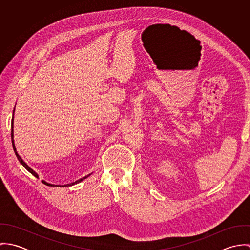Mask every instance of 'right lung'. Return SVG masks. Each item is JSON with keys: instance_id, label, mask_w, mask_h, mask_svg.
Wrapping results in <instances>:
<instances>
[{"instance_id": "obj_1", "label": "right lung", "mask_w": 250, "mask_h": 250, "mask_svg": "<svg viewBox=\"0 0 250 250\" xmlns=\"http://www.w3.org/2000/svg\"><path fill=\"white\" fill-rule=\"evenodd\" d=\"M13 113H14V110H13ZM11 142H12V146H13V150H14V152H15V155H16V157H17V159H18V161L20 162V164L30 172V173H32L35 177L36 178H38V175H37V173H36V171H34L23 160H22V158L19 156V154L17 153V151H16V148H15V144H14V140H13V116H12V120H11ZM90 175V174H89ZM89 175H86V176H84V177H83V178L79 179L78 181H76V182H74V183H71V184H67V185H63V186H60V187H69V186H73V185H75V184H77V183H80V182H82L83 180H84L85 178H87ZM44 184H46L47 186H55V185H52V184H49V183H47V182H45V181H42ZM56 186H58V185H56Z\"/></svg>"}]
</instances>
